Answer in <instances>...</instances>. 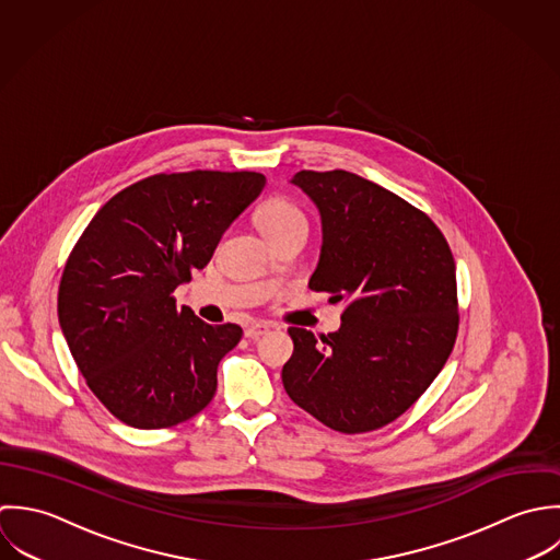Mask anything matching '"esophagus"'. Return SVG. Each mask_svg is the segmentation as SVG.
<instances>
[{
    "instance_id": "34e87169",
    "label": "esophagus",
    "mask_w": 560,
    "mask_h": 560,
    "mask_svg": "<svg viewBox=\"0 0 560 560\" xmlns=\"http://www.w3.org/2000/svg\"><path fill=\"white\" fill-rule=\"evenodd\" d=\"M270 329H272L270 323H253V325H248L244 329V336L248 337V339H257V337L266 336Z\"/></svg>"
}]
</instances>
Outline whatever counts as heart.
<instances>
[{
	"mask_svg": "<svg viewBox=\"0 0 560 560\" xmlns=\"http://www.w3.org/2000/svg\"><path fill=\"white\" fill-rule=\"evenodd\" d=\"M255 219H257V224H259V229L264 231L266 237L275 235L277 231H281V229H285V226H290L296 221H305L303 212L285 199H270V201L261 203Z\"/></svg>",
	"mask_w": 560,
	"mask_h": 560,
	"instance_id": "1",
	"label": "heart"
}]
</instances>
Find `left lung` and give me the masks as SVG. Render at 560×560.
I'll return each mask as SVG.
<instances>
[{
  "label": "left lung",
  "mask_w": 560,
  "mask_h": 560,
  "mask_svg": "<svg viewBox=\"0 0 560 560\" xmlns=\"http://www.w3.org/2000/svg\"><path fill=\"white\" fill-rule=\"evenodd\" d=\"M318 206L323 253L310 288L341 303L329 336L290 327L288 396L325 427L354 435L400 418L435 381L458 334L456 268L422 210L348 171H299Z\"/></svg>",
  "instance_id": "obj_1"
}]
</instances>
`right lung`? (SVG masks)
<instances>
[{"mask_svg":"<svg viewBox=\"0 0 560 560\" xmlns=\"http://www.w3.org/2000/svg\"><path fill=\"white\" fill-rule=\"evenodd\" d=\"M264 184L253 171L144 177L114 195L69 253L58 320L86 385L127 427L171 429L212 402L242 329L177 310L173 292L208 266Z\"/></svg>","mask_w":560,"mask_h":560,"instance_id":"1","label":"right lung"}]
</instances>
